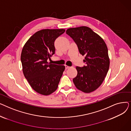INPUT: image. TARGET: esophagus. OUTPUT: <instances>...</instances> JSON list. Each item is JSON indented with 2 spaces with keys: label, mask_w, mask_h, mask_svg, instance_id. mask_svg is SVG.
Masks as SVG:
<instances>
[{
  "label": "esophagus",
  "mask_w": 131,
  "mask_h": 131,
  "mask_svg": "<svg viewBox=\"0 0 131 131\" xmlns=\"http://www.w3.org/2000/svg\"><path fill=\"white\" fill-rule=\"evenodd\" d=\"M65 69L66 70H67V69H69V68L71 67H70V66H67V65H65Z\"/></svg>",
  "instance_id": "1"
}]
</instances>
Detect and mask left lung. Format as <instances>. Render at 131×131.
<instances>
[{
	"mask_svg": "<svg viewBox=\"0 0 131 131\" xmlns=\"http://www.w3.org/2000/svg\"><path fill=\"white\" fill-rule=\"evenodd\" d=\"M66 33L77 44L85 66L76 67L77 76L74 83L79 90L90 93L98 89L104 81L109 67L108 48L98 34L86 26L70 28Z\"/></svg>",
	"mask_w": 131,
	"mask_h": 131,
	"instance_id": "obj_1",
	"label": "left lung"
}]
</instances>
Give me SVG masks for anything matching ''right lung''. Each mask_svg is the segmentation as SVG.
Instances as JSON below:
<instances>
[{
    "mask_svg": "<svg viewBox=\"0 0 131 131\" xmlns=\"http://www.w3.org/2000/svg\"><path fill=\"white\" fill-rule=\"evenodd\" d=\"M64 29H44L34 33L24 45L20 56L23 72L33 90L45 95L57 90L64 65L48 63L55 52L54 41Z\"/></svg>",
    "mask_w": 131,
    "mask_h": 131,
    "instance_id": "right-lung-1",
    "label": "right lung"
}]
</instances>
